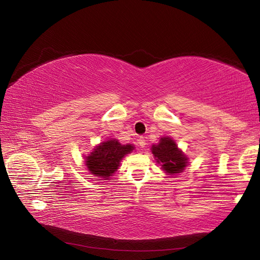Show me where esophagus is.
<instances>
[{"label":"esophagus","mask_w":260,"mask_h":260,"mask_svg":"<svg viewBox=\"0 0 260 260\" xmlns=\"http://www.w3.org/2000/svg\"><path fill=\"white\" fill-rule=\"evenodd\" d=\"M139 144H140L141 148L146 147L147 140H146V138H144V136H140V138H139Z\"/></svg>","instance_id":"1"}]
</instances>
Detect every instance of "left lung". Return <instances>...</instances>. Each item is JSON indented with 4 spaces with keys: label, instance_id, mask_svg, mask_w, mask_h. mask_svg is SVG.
<instances>
[{
    "label": "left lung",
    "instance_id": "8db88e82",
    "mask_svg": "<svg viewBox=\"0 0 260 260\" xmlns=\"http://www.w3.org/2000/svg\"><path fill=\"white\" fill-rule=\"evenodd\" d=\"M151 152L167 174L181 173L188 165L187 156L178 148L174 140L169 136L160 138L159 142L152 144Z\"/></svg>",
    "mask_w": 260,
    "mask_h": 260
}]
</instances>
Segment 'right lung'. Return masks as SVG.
I'll return each mask as SVG.
<instances>
[{
    "instance_id": "obj_1",
    "label": "right lung",
    "mask_w": 260,
    "mask_h": 260,
    "mask_svg": "<svg viewBox=\"0 0 260 260\" xmlns=\"http://www.w3.org/2000/svg\"><path fill=\"white\" fill-rule=\"evenodd\" d=\"M133 144H121L118 140H108L100 143L86 156L85 164L94 177L109 180L120 166L122 158L133 151Z\"/></svg>"
}]
</instances>
